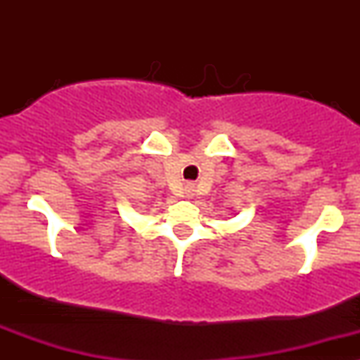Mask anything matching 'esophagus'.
<instances>
[{
	"instance_id": "34e87169",
	"label": "esophagus",
	"mask_w": 360,
	"mask_h": 360,
	"mask_svg": "<svg viewBox=\"0 0 360 360\" xmlns=\"http://www.w3.org/2000/svg\"><path fill=\"white\" fill-rule=\"evenodd\" d=\"M191 193V188H188V195H190Z\"/></svg>"
}]
</instances>
